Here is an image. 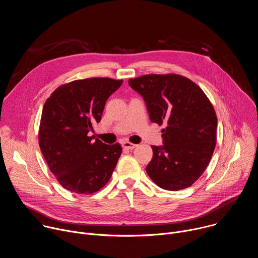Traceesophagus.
Segmentation results:
<instances>
[{
	"mask_svg": "<svg viewBox=\"0 0 258 258\" xmlns=\"http://www.w3.org/2000/svg\"><path fill=\"white\" fill-rule=\"evenodd\" d=\"M137 146H138V145L133 144V143H131V142H123V143H122V148H123V149H126V150H133V149L136 148Z\"/></svg>",
	"mask_w": 258,
	"mask_h": 258,
	"instance_id": "1",
	"label": "esophagus"
}]
</instances>
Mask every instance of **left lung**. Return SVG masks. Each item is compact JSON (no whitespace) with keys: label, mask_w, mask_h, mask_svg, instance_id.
Listing matches in <instances>:
<instances>
[{"label":"left lung","mask_w":258,"mask_h":258,"mask_svg":"<svg viewBox=\"0 0 258 258\" xmlns=\"http://www.w3.org/2000/svg\"><path fill=\"white\" fill-rule=\"evenodd\" d=\"M142 95L150 120L159 125L163 146H152L146 171L168 191L186 189L206 169L216 145L217 117L204 92L191 80L174 73L130 79Z\"/></svg>","instance_id":"left-lung-1"}]
</instances>
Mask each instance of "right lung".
Here are the masks:
<instances>
[{
	"label": "right lung",
	"mask_w": 258,
	"mask_h": 258,
	"mask_svg": "<svg viewBox=\"0 0 258 258\" xmlns=\"http://www.w3.org/2000/svg\"><path fill=\"white\" fill-rule=\"evenodd\" d=\"M122 80L91 78L57 88L47 99L41 117L39 144L60 185L78 194H93L109 181L122 148L93 141L88 133L100 122L107 99Z\"/></svg>",
	"instance_id": "right-lung-1"
}]
</instances>
